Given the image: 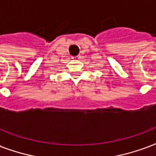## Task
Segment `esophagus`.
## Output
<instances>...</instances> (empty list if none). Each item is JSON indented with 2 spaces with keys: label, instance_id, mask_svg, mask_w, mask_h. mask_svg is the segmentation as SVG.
<instances>
[{
  "label": "esophagus",
  "instance_id": "1",
  "mask_svg": "<svg viewBox=\"0 0 156 156\" xmlns=\"http://www.w3.org/2000/svg\"><path fill=\"white\" fill-rule=\"evenodd\" d=\"M73 59H80V56H79V55H77V56L73 57Z\"/></svg>",
  "mask_w": 156,
  "mask_h": 156
}]
</instances>
